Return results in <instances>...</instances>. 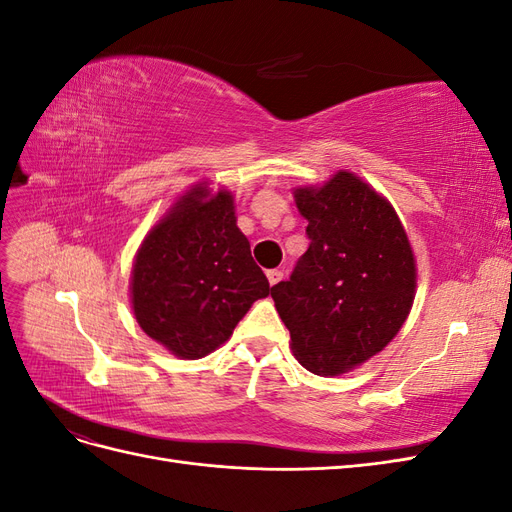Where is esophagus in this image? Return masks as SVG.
<instances>
[{
    "label": "esophagus",
    "instance_id": "1",
    "mask_svg": "<svg viewBox=\"0 0 512 512\" xmlns=\"http://www.w3.org/2000/svg\"><path fill=\"white\" fill-rule=\"evenodd\" d=\"M282 277H284V273H282L280 269H269V271H267V280H269L271 286H275L277 282H280Z\"/></svg>",
    "mask_w": 512,
    "mask_h": 512
}]
</instances>
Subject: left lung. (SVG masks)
Returning <instances> with one entry per match:
<instances>
[{
	"label": "left lung",
	"instance_id": "obj_1",
	"mask_svg": "<svg viewBox=\"0 0 512 512\" xmlns=\"http://www.w3.org/2000/svg\"><path fill=\"white\" fill-rule=\"evenodd\" d=\"M309 247L290 280L271 288L297 361L316 376L365 363L399 333L416 290V262L389 200L348 170L294 190Z\"/></svg>",
	"mask_w": 512,
	"mask_h": 512
}]
</instances>
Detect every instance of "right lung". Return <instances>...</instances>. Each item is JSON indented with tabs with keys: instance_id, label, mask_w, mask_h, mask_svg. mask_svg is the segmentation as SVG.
I'll return each instance as SVG.
<instances>
[{
	"instance_id": "1",
	"label": "right lung",
	"mask_w": 512,
	"mask_h": 512,
	"mask_svg": "<svg viewBox=\"0 0 512 512\" xmlns=\"http://www.w3.org/2000/svg\"><path fill=\"white\" fill-rule=\"evenodd\" d=\"M271 292L235 198L196 183L138 247L130 297L141 329L179 359H203L235 331L254 301Z\"/></svg>"
}]
</instances>
